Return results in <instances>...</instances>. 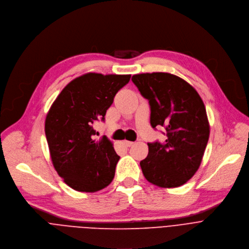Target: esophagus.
<instances>
[{
  "label": "esophagus",
  "mask_w": 249,
  "mask_h": 249,
  "mask_svg": "<svg viewBox=\"0 0 249 249\" xmlns=\"http://www.w3.org/2000/svg\"><path fill=\"white\" fill-rule=\"evenodd\" d=\"M124 144L126 147H130L131 145H133V142H131V141H127V140H124Z\"/></svg>",
  "instance_id": "esophagus-1"
}]
</instances>
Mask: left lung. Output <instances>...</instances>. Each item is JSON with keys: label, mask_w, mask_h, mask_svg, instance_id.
Instances as JSON below:
<instances>
[{"label": "left lung", "mask_w": 249, "mask_h": 249, "mask_svg": "<svg viewBox=\"0 0 249 249\" xmlns=\"http://www.w3.org/2000/svg\"><path fill=\"white\" fill-rule=\"evenodd\" d=\"M131 80L149 101L152 127H165L167 136L164 143H148L142 173L159 187L180 186L199 168L209 139L202 99L188 82L168 72L134 74Z\"/></svg>", "instance_id": "1"}]
</instances>
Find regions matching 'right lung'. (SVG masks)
<instances>
[{
	"instance_id": "obj_1",
	"label": "right lung",
	"mask_w": 249,
	"mask_h": 249,
	"mask_svg": "<svg viewBox=\"0 0 249 249\" xmlns=\"http://www.w3.org/2000/svg\"><path fill=\"white\" fill-rule=\"evenodd\" d=\"M130 74L89 72L71 80L59 94L45 121L52 163L71 188L95 192L108 186L120 156L103 136L95 140L93 124L105 120L114 97Z\"/></svg>"
}]
</instances>
